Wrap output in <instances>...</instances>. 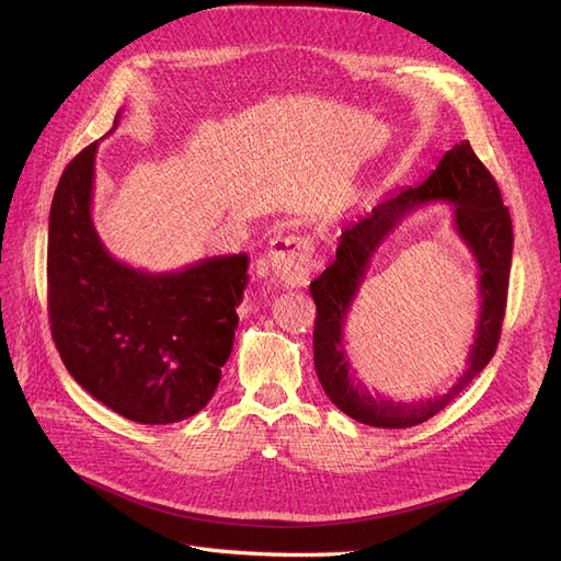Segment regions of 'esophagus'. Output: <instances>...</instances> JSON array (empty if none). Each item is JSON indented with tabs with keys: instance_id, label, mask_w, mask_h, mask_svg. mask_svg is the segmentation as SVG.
Returning <instances> with one entry per match:
<instances>
[{
	"instance_id": "34e87169",
	"label": "esophagus",
	"mask_w": 561,
	"mask_h": 561,
	"mask_svg": "<svg viewBox=\"0 0 561 561\" xmlns=\"http://www.w3.org/2000/svg\"><path fill=\"white\" fill-rule=\"evenodd\" d=\"M266 266L283 287H307L313 271V243L309 236H280L266 254Z\"/></svg>"
}]
</instances>
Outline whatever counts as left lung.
Returning <instances> with one entry per match:
<instances>
[{"label": "left lung", "instance_id": "left-lung-1", "mask_svg": "<svg viewBox=\"0 0 561 561\" xmlns=\"http://www.w3.org/2000/svg\"><path fill=\"white\" fill-rule=\"evenodd\" d=\"M449 202L455 228L479 264L481 313L465 375L449 391L426 401L402 403L368 389L354 377L343 346V325L370 260L387 236L412 209L428 202ZM513 262V219L503 206L496 180L474 157L468 140L454 145L419 186L381 198L371 213L344 227L336 260L311 283L318 318L313 363L322 390L346 416L375 428H410L428 421L463 393L468 383L494 358L505 316L507 278Z\"/></svg>", "mask_w": 561, "mask_h": 561}]
</instances>
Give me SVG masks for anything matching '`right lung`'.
<instances>
[{
  "label": "right lung",
  "instance_id": "obj_1",
  "mask_svg": "<svg viewBox=\"0 0 561 561\" xmlns=\"http://www.w3.org/2000/svg\"><path fill=\"white\" fill-rule=\"evenodd\" d=\"M95 151L98 142L67 163L50 203V334L67 371L95 400L130 421L165 426L213 398L250 260L217 254L163 274L114 260L91 217Z\"/></svg>",
  "mask_w": 561,
  "mask_h": 561
}]
</instances>
